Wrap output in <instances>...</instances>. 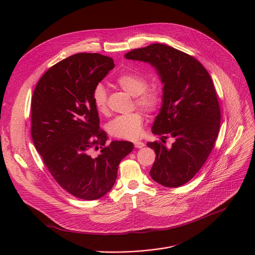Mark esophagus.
I'll return each instance as SVG.
<instances>
[{
	"mask_svg": "<svg viewBox=\"0 0 255 255\" xmlns=\"http://www.w3.org/2000/svg\"><path fill=\"white\" fill-rule=\"evenodd\" d=\"M134 146L136 148H142V147L145 146V144L142 141H134Z\"/></svg>",
	"mask_w": 255,
	"mask_h": 255,
	"instance_id": "obj_1",
	"label": "esophagus"
}]
</instances>
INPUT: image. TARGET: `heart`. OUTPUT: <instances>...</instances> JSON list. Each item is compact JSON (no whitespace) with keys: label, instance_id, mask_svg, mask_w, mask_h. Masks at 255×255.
I'll use <instances>...</instances> for the list:
<instances>
[{"label":"heart","instance_id":"heart-1","mask_svg":"<svg viewBox=\"0 0 255 255\" xmlns=\"http://www.w3.org/2000/svg\"><path fill=\"white\" fill-rule=\"evenodd\" d=\"M116 85L132 97H136L135 103L146 112H152L159 104V93L155 89H146L147 80L136 72H123L117 77ZM93 101L97 111L106 114L107 90L102 85L96 86L93 92ZM143 117L140 113H131L118 116L108 125V131L112 136L123 139H134L140 136L143 128Z\"/></svg>","mask_w":255,"mask_h":255}]
</instances>
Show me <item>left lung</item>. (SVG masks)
I'll return each mask as SVG.
<instances>
[{
    "label": "left lung",
    "mask_w": 255,
    "mask_h": 255,
    "mask_svg": "<svg viewBox=\"0 0 255 255\" xmlns=\"http://www.w3.org/2000/svg\"><path fill=\"white\" fill-rule=\"evenodd\" d=\"M125 58L149 63L163 85L152 133L174 142L170 148L147 142L156 154L150 175L167 188L183 186L201 169L219 133L221 112L212 79L195 57L161 43L133 49Z\"/></svg>",
    "instance_id": "obj_1"
}]
</instances>
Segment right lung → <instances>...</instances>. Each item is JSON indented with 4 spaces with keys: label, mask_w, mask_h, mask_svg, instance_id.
<instances>
[{
    "label": "right lung",
    "mask_w": 255,
    "mask_h": 255,
    "mask_svg": "<svg viewBox=\"0 0 255 255\" xmlns=\"http://www.w3.org/2000/svg\"><path fill=\"white\" fill-rule=\"evenodd\" d=\"M114 67L111 57L99 53L71 55L45 72L32 96L35 147L59 186L83 200L110 192L120 161L134 148L129 141L107 144L99 126L93 92Z\"/></svg>",
    "instance_id": "add662e5"
}]
</instances>
